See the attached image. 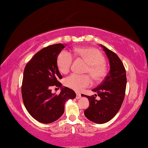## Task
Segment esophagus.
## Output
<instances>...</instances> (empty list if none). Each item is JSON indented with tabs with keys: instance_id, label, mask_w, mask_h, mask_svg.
Instances as JSON below:
<instances>
[{
	"instance_id": "34e87169",
	"label": "esophagus",
	"mask_w": 148,
	"mask_h": 148,
	"mask_svg": "<svg viewBox=\"0 0 148 148\" xmlns=\"http://www.w3.org/2000/svg\"><path fill=\"white\" fill-rule=\"evenodd\" d=\"M81 98V95L80 94H79V93H77L76 94V98L77 99H79V98Z\"/></svg>"
}]
</instances>
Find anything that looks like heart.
Masks as SVG:
<instances>
[{
    "label": "heart",
    "instance_id": "obj_1",
    "mask_svg": "<svg viewBox=\"0 0 148 148\" xmlns=\"http://www.w3.org/2000/svg\"><path fill=\"white\" fill-rule=\"evenodd\" d=\"M74 54L83 59L87 64L85 73L90 74L94 81H101L107 75V67L105 58L98 49L92 47H79L74 50ZM73 58L71 53L63 50L60 53L57 59V65L59 71L67 73L71 69ZM91 79L89 75H79L71 74L64 79V84L76 91H81L90 86Z\"/></svg>",
    "mask_w": 148,
    "mask_h": 148
}]
</instances>
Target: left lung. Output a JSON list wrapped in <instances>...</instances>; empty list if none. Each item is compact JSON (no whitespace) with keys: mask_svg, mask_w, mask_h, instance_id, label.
<instances>
[{"mask_svg":"<svg viewBox=\"0 0 148 148\" xmlns=\"http://www.w3.org/2000/svg\"><path fill=\"white\" fill-rule=\"evenodd\" d=\"M110 61V70L103 81L92 91L95 96H86L90 106L84 111V115L91 121L103 124L115 117L121 107L125 96L127 75L123 62L118 56L101 45ZM101 98L99 101L95 97Z\"/></svg>","mask_w":148,"mask_h":148,"instance_id":"left-lung-1","label":"left lung"}]
</instances>
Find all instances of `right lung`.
<instances>
[{"mask_svg":"<svg viewBox=\"0 0 148 148\" xmlns=\"http://www.w3.org/2000/svg\"><path fill=\"white\" fill-rule=\"evenodd\" d=\"M64 48L65 45L59 43L42 48L24 69L21 84L24 106L35 119L45 124L58 120L64 112L65 101L76 97L75 92L66 86L62 87L58 95L52 93V86H62L57 59Z\"/></svg>","mask_w":148,"mask_h":148,"instance_id":"1","label":"right lung"}]
</instances>
